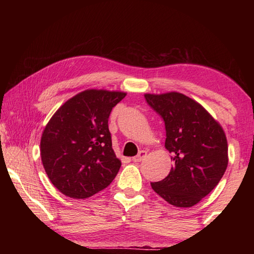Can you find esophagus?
<instances>
[{
    "label": "esophagus",
    "mask_w": 254,
    "mask_h": 254,
    "mask_svg": "<svg viewBox=\"0 0 254 254\" xmlns=\"http://www.w3.org/2000/svg\"><path fill=\"white\" fill-rule=\"evenodd\" d=\"M145 157H147V151H143V150H142V151H140L135 157L132 158V161L140 162V161H142Z\"/></svg>",
    "instance_id": "obj_1"
}]
</instances>
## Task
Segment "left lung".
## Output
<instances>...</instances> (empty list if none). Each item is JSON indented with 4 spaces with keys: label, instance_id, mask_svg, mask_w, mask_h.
Returning a JSON list of instances; mask_svg holds the SVG:
<instances>
[{
    "label": "left lung",
    "instance_id": "obj_1",
    "mask_svg": "<svg viewBox=\"0 0 254 254\" xmlns=\"http://www.w3.org/2000/svg\"><path fill=\"white\" fill-rule=\"evenodd\" d=\"M144 97L165 121V147L174 160L169 175L151 183V187L176 207H191L216 187L225 173V132L198 102L182 93H147Z\"/></svg>",
    "mask_w": 254,
    "mask_h": 254
}]
</instances>
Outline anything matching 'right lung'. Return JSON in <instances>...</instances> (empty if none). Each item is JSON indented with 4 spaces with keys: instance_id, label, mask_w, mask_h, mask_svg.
<instances>
[{
    "instance_id": "obj_1",
    "label": "right lung",
    "mask_w": 254,
    "mask_h": 254,
    "mask_svg": "<svg viewBox=\"0 0 254 254\" xmlns=\"http://www.w3.org/2000/svg\"><path fill=\"white\" fill-rule=\"evenodd\" d=\"M127 93L86 89L56 111L40 141L46 174L60 192L88 198L118 175L121 160L112 148L109 117Z\"/></svg>"
}]
</instances>
